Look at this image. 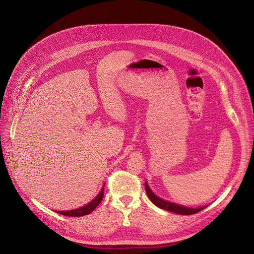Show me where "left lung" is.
<instances>
[{
	"instance_id": "1",
	"label": "left lung",
	"mask_w": 254,
	"mask_h": 254,
	"mask_svg": "<svg viewBox=\"0 0 254 254\" xmlns=\"http://www.w3.org/2000/svg\"><path fill=\"white\" fill-rule=\"evenodd\" d=\"M145 190L146 192H147V195L149 197L150 201L158 208L176 213V214H180V215H191L194 214V213H197L199 211H202L203 209H205L206 207H199V208H190V207H185L179 204H175L172 203L169 201H165V199L158 197L157 195H155L152 190L149 189V186L147 184V182L145 181Z\"/></svg>"
}]
</instances>
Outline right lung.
I'll return each instance as SVG.
<instances>
[{
	"mask_svg": "<svg viewBox=\"0 0 254 254\" xmlns=\"http://www.w3.org/2000/svg\"><path fill=\"white\" fill-rule=\"evenodd\" d=\"M105 186V184H104ZM104 186L102 188L101 191L99 192V194L92 199L91 202H89L88 204H86L85 206L78 208V209H74V210H69V211H56L59 214L62 215H65V216H72V217H79V216H84L89 214L93 210H95L99 204L101 203V201L103 199L104 196Z\"/></svg>",
	"mask_w": 254,
	"mask_h": 254,
	"instance_id": "add662e5",
	"label": "right lung"
}]
</instances>
